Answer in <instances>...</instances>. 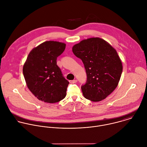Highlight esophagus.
Here are the masks:
<instances>
[{
	"label": "esophagus",
	"mask_w": 147,
	"mask_h": 147,
	"mask_svg": "<svg viewBox=\"0 0 147 147\" xmlns=\"http://www.w3.org/2000/svg\"><path fill=\"white\" fill-rule=\"evenodd\" d=\"M78 82V80L76 79L75 80H69V83L71 84H74V83H76Z\"/></svg>",
	"instance_id": "1"
}]
</instances>
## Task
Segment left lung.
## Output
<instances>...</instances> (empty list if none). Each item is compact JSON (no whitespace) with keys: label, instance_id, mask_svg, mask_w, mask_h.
<instances>
[{"label":"left lung","instance_id":"8db88e82","mask_svg":"<svg viewBox=\"0 0 147 147\" xmlns=\"http://www.w3.org/2000/svg\"><path fill=\"white\" fill-rule=\"evenodd\" d=\"M72 52L83 61L87 74L86 83L81 87L84 98L94 102L105 99L117 87L122 72L115 49L96 37L75 45Z\"/></svg>","mask_w":147,"mask_h":147}]
</instances>
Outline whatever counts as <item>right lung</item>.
Returning a JSON list of instances; mask_svg holds the SVG:
<instances>
[{"label": "right lung", "mask_w": 147, "mask_h": 147, "mask_svg": "<svg viewBox=\"0 0 147 147\" xmlns=\"http://www.w3.org/2000/svg\"><path fill=\"white\" fill-rule=\"evenodd\" d=\"M65 45L53 41L44 42L30 52L24 64L23 74L27 86L40 100L56 103L66 96L69 82L56 61Z\"/></svg>", "instance_id": "1"}]
</instances>
